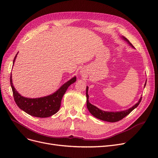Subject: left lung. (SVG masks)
Returning a JSON list of instances; mask_svg holds the SVG:
<instances>
[{
    "label": "left lung",
    "mask_w": 158,
    "mask_h": 158,
    "mask_svg": "<svg viewBox=\"0 0 158 158\" xmlns=\"http://www.w3.org/2000/svg\"><path fill=\"white\" fill-rule=\"evenodd\" d=\"M122 38L124 40H125L127 43H128L131 46H132V48H134L132 46V44L127 38H125V37H124V36H122ZM146 83H147V81H145V84L144 85V88L146 85ZM88 89H89V87L87 86V87H86L87 107L89 111L90 112V113H91L93 116H94L95 118H96L98 119H100L101 120H103V121H106V122H116L119 121V120L122 119L123 118H125L129 114H130L135 108H136L138 106V105L141 102V98H142V97H141L139 101L138 102V103L134 105L132 107L129 108V109H127V110H122V111H118V112L104 111V110L100 109L99 108H98L97 107L93 106V104H91L89 102V96L88 95Z\"/></svg>",
    "instance_id": "1"
}]
</instances>
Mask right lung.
Listing matches in <instances>:
<instances>
[{"label":"right lung","instance_id":"right-lung-1","mask_svg":"<svg viewBox=\"0 0 158 158\" xmlns=\"http://www.w3.org/2000/svg\"><path fill=\"white\" fill-rule=\"evenodd\" d=\"M17 54L14 58L13 64L15 61ZM76 80L77 77H74L63 84L56 92L50 95L37 98H29L21 96L17 92L13 84L11 74L10 76V84L14 100L17 106L28 114L38 118H48L56 114L60 107L62 97L65 93L67 88L76 81Z\"/></svg>","mask_w":158,"mask_h":158}]
</instances>
